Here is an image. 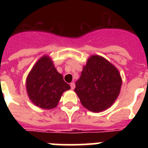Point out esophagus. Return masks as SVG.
Segmentation results:
<instances>
[{
    "label": "esophagus",
    "instance_id": "34e87169",
    "mask_svg": "<svg viewBox=\"0 0 148 148\" xmlns=\"http://www.w3.org/2000/svg\"><path fill=\"white\" fill-rule=\"evenodd\" d=\"M75 83L74 82H72V83H70V87H71L72 90H74V88H75Z\"/></svg>",
    "mask_w": 148,
    "mask_h": 148
}]
</instances>
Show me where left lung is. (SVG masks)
<instances>
[{
	"label": "left lung",
	"instance_id": "left-lung-1",
	"mask_svg": "<svg viewBox=\"0 0 148 148\" xmlns=\"http://www.w3.org/2000/svg\"><path fill=\"white\" fill-rule=\"evenodd\" d=\"M121 75L117 68L101 56H92L83 67L75 91L82 105L92 112L110 108L119 95Z\"/></svg>",
	"mask_w": 148,
	"mask_h": 148
}]
</instances>
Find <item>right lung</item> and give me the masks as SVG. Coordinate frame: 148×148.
<instances>
[{"instance_id":"right-lung-1","label":"right lung","mask_w":148,"mask_h":148,"mask_svg":"<svg viewBox=\"0 0 148 148\" xmlns=\"http://www.w3.org/2000/svg\"><path fill=\"white\" fill-rule=\"evenodd\" d=\"M26 84L31 101L39 108L47 110L56 108L63 92L70 89L47 56L41 57L34 65Z\"/></svg>"}]
</instances>
